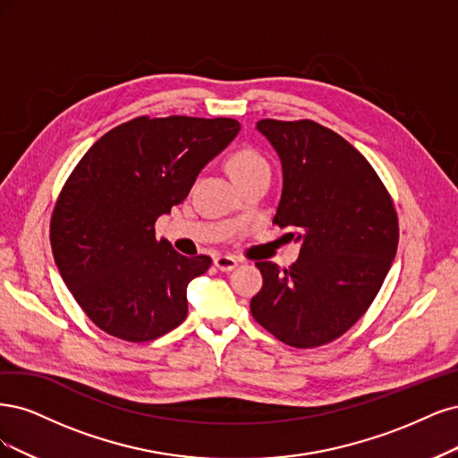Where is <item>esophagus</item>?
<instances>
[{
	"instance_id": "1",
	"label": "esophagus",
	"mask_w": 458,
	"mask_h": 458,
	"mask_svg": "<svg viewBox=\"0 0 458 458\" xmlns=\"http://www.w3.org/2000/svg\"><path fill=\"white\" fill-rule=\"evenodd\" d=\"M215 267L220 272H230V270L238 267V259L232 257V255H218V257H215Z\"/></svg>"
}]
</instances>
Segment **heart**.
I'll list each match as a JSON object with an SVG mask.
<instances>
[{"label": "heart", "mask_w": 458, "mask_h": 458, "mask_svg": "<svg viewBox=\"0 0 458 458\" xmlns=\"http://www.w3.org/2000/svg\"><path fill=\"white\" fill-rule=\"evenodd\" d=\"M262 165H267V159L260 156V152L250 148V146H238V148H233L226 156V169L233 181L242 179L247 173L255 171Z\"/></svg>", "instance_id": "obj_1"}]
</instances>
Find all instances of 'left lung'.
Here are the masks:
<instances>
[{
	"label": "left lung",
	"mask_w": 458,
	"mask_h": 458,
	"mask_svg": "<svg viewBox=\"0 0 458 458\" xmlns=\"http://www.w3.org/2000/svg\"><path fill=\"white\" fill-rule=\"evenodd\" d=\"M257 129L284 167L274 225L302 245L289 268L257 262L262 289L250 314L289 346H323L367 312L385 284L400 240L397 213L371 164L335 131L268 117Z\"/></svg>",
	"instance_id": "left-lung-1"
}]
</instances>
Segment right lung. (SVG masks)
<instances>
[{
  "label": "right lung",
  "instance_id": "right-lung-1",
  "mask_svg": "<svg viewBox=\"0 0 458 458\" xmlns=\"http://www.w3.org/2000/svg\"><path fill=\"white\" fill-rule=\"evenodd\" d=\"M230 117H148L114 127L73 167L51 215V249L72 297L98 329L148 343L179 327L186 287L211 257L156 240L211 157L238 135Z\"/></svg>",
  "mask_w": 458,
  "mask_h": 458
}]
</instances>
